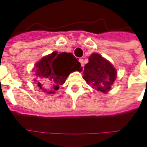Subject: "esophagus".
<instances>
[{"label":"esophagus","instance_id":"1","mask_svg":"<svg viewBox=\"0 0 147 147\" xmlns=\"http://www.w3.org/2000/svg\"><path fill=\"white\" fill-rule=\"evenodd\" d=\"M79 62L81 63L82 66L83 67V66H84V61H83V59H79Z\"/></svg>","mask_w":147,"mask_h":147}]
</instances>
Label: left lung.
Segmentation results:
<instances>
[{
	"mask_svg": "<svg viewBox=\"0 0 147 147\" xmlns=\"http://www.w3.org/2000/svg\"><path fill=\"white\" fill-rule=\"evenodd\" d=\"M83 78L92 87L102 92L110 90L116 77L112 64L97 53L92 54L89 61L84 67Z\"/></svg>",
	"mask_w": 147,
	"mask_h": 147,
	"instance_id": "left-lung-1",
	"label": "left lung"
}]
</instances>
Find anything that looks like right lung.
Masks as SVG:
<instances>
[{"label":"right lung","instance_id":"obj_1","mask_svg":"<svg viewBox=\"0 0 147 147\" xmlns=\"http://www.w3.org/2000/svg\"><path fill=\"white\" fill-rule=\"evenodd\" d=\"M35 67L38 86L49 94L59 90L71 72L82 71L81 64L72 54L57 51L44 57Z\"/></svg>","mask_w":147,"mask_h":147}]
</instances>
